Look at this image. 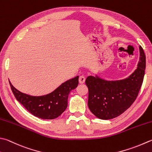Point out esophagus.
<instances>
[{"label":"esophagus","instance_id":"34e87169","mask_svg":"<svg viewBox=\"0 0 152 152\" xmlns=\"http://www.w3.org/2000/svg\"><path fill=\"white\" fill-rule=\"evenodd\" d=\"M85 77H84L83 76H80L79 77V82L80 84H84L85 82Z\"/></svg>","mask_w":152,"mask_h":152}]
</instances>
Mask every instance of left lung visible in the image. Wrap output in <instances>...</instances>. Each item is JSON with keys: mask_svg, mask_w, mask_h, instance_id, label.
I'll return each mask as SVG.
<instances>
[{"mask_svg": "<svg viewBox=\"0 0 152 152\" xmlns=\"http://www.w3.org/2000/svg\"><path fill=\"white\" fill-rule=\"evenodd\" d=\"M139 49L138 67L128 78L115 81H108L97 76L86 78L88 107L96 117L103 120L115 118L134 102L143 82L145 68V53L141 46Z\"/></svg>", "mask_w": 152, "mask_h": 152, "instance_id": "left-lung-1", "label": "left lung"}]
</instances>
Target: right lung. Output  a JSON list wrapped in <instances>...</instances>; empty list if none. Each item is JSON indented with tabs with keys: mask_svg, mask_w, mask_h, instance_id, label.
I'll return each instance as SVG.
<instances>
[{
	"mask_svg": "<svg viewBox=\"0 0 152 152\" xmlns=\"http://www.w3.org/2000/svg\"><path fill=\"white\" fill-rule=\"evenodd\" d=\"M78 78L68 80L51 93L42 96H32L15 88L10 82L16 99L35 117L42 119H54L59 117L68 105V94L78 85Z\"/></svg>",
	"mask_w": 152,
	"mask_h": 152,
	"instance_id": "right-lung-1",
	"label": "right lung"
}]
</instances>
